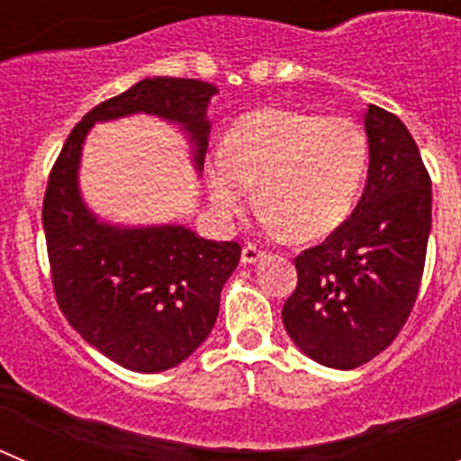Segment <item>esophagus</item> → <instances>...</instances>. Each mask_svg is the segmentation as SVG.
<instances>
[{
    "instance_id": "34e87169",
    "label": "esophagus",
    "mask_w": 461,
    "mask_h": 461,
    "mask_svg": "<svg viewBox=\"0 0 461 461\" xmlns=\"http://www.w3.org/2000/svg\"><path fill=\"white\" fill-rule=\"evenodd\" d=\"M266 258V251L258 249L256 244H244L242 247V263L244 266H254L258 260Z\"/></svg>"
}]
</instances>
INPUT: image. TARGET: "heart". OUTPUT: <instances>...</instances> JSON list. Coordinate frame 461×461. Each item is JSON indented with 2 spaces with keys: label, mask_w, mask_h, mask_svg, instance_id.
Wrapping results in <instances>:
<instances>
[{
  "label": "heart",
  "mask_w": 461,
  "mask_h": 461,
  "mask_svg": "<svg viewBox=\"0 0 461 461\" xmlns=\"http://www.w3.org/2000/svg\"><path fill=\"white\" fill-rule=\"evenodd\" d=\"M367 170V138L356 122L293 108L240 117L205 161L212 205L235 217L256 185L266 221L295 240L332 233L356 205Z\"/></svg>",
  "instance_id": "obj_1"
}]
</instances>
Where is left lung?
Instances as JSON below:
<instances>
[{
  "instance_id": "left-lung-1",
  "label": "left lung",
  "mask_w": 461,
  "mask_h": 461,
  "mask_svg": "<svg viewBox=\"0 0 461 461\" xmlns=\"http://www.w3.org/2000/svg\"><path fill=\"white\" fill-rule=\"evenodd\" d=\"M367 185L351 217L295 258L281 309L304 356L356 369L393 344L413 309L431 230V180L413 136L388 110L365 113Z\"/></svg>"
}]
</instances>
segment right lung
<instances>
[{
	"instance_id": "add662e5",
	"label": "right lung",
	"mask_w": 461,
	"mask_h": 461,
	"mask_svg": "<svg viewBox=\"0 0 461 461\" xmlns=\"http://www.w3.org/2000/svg\"><path fill=\"white\" fill-rule=\"evenodd\" d=\"M217 92L191 78L140 80L73 126L48 177L43 230L57 304L87 344L131 372H166L207 339L242 249L238 242L198 238L180 223L101 221L78 186L83 142L96 122L145 113L182 126L201 173L207 105Z\"/></svg>"
}]
</instances>
